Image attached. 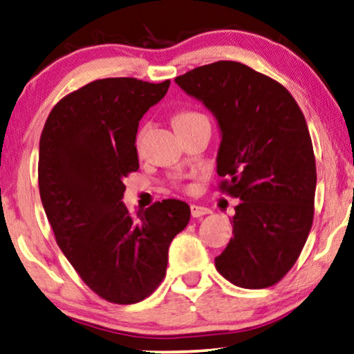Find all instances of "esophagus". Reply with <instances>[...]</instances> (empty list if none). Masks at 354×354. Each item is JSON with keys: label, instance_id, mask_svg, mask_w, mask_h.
Returning a JSON list of instances; mask_svg holds the SVG:
<instances>
[{"label": "esophagus", "instance_id": "obj_1", "mask_svg": "<svg viewBox=\"0 0 354 354\" xmlns=\"http://www.w3.org/2000/svg\"><path fill=\"white\" fill-rule=\"evenodd\" d=\"M211 209L205 207H198V205H191V214L192 218H202L205 214H209Z\"/></svg>", "mask_w": 354, "mask_h": 354}]
</instances>
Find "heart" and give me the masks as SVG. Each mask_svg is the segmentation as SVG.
<instances>
[{
    "label": "heart",
    "mask_w": 354,
    "mask_h": 354,
    "mask_svg": "<svg viewBox=\"0 0 354 354\" xmlns=\"http://www.w3.org/2000/svg\"><path fill=\"white\" fill-rule=\"evenodd\" d=\"M200 119H205V115L195 113V111H179L178 114H175V118H173V127H175V130H179L183 127L197 122Z\"/></svg>",
    "instance_id": "1"
}]
</instances>
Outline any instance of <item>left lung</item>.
Here are the masks:
<instances>
[{
  "mask_svg": "<svg viewBox=\"0 0 354 354\" xmlns=\"http://www.w3.org/2000/svg\"><path fill=\"white\" fill-rule=\"evenodd\" d=\"M175 81L218 119L219 191L241 200L216 268L235 286H273L313 224L316 163L304 113L286 87L239 62L209 63Z\"/></svg>",
  "mask_w": 354,
  "mask_h": 354,
  "instance_id": "left-lung-1",
  "label": "left lung"
}]
</instances>
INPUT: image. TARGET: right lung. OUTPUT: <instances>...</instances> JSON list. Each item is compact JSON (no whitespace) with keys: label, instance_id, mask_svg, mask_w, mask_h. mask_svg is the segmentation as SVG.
Masks as SVG:
<instances>
[{"label":"right lung","instance_id":"add662e5","mask_svg":"<svg viewBox=\"0 0 354 354\" xmlns=\"http://www.w3.org/2000/svg\"><path fill=\"white\" fill-rule=\"evenodd\" d=\"M170 81L106 77L68 93L52 108L39 140L38 183L57 245L92 291L130 305L156 291L168 246L186 227L181 200L130 214L124 178L140 168L136 131Z\"/></svg>","mask_w":354,"mask_h":354}]
</instances>
